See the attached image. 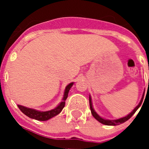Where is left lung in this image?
Segmentation results:
<instances>
[{"mask_svg": "<svg viewBox=\"0 0 149 149\" xmlns=\"http://www.w3.org/2000/svg\"><path fill=\"white\" fill-rule=\"evenodd\" d=\"M144 93H143V97H142L141 101H140V102L139 103V104H138L137 106L134 109V110H133L131 113H130V114H128V115L126 116L123 117V118L115 119V120H108V119H103V118H101L100 116H98V114H97V113L94 110V109H93V103H92V100H91V96L89 95V106H90V110H91V113H92V115L93 116V117H94L96 120H98V122H101V124H104V125H120V124L124 123V122H125L126 121L128 120V119H130V118H131L134 113H135V112L138 110V108H139V107L141 106L142 102H143V97H144Z\"/></svg>", "mask_w": 149, "mask_h": 149, "instance_id": "1", "label": "left lung"}]
</instances>
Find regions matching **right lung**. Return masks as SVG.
I'll use <instances>...</instances> for the list:
<instances>
[{"label": "right lung", "instance_id": "add662e5", "mask_svg": "<svg viewBox=\"0 0 149 149\" xmlns=\"http://www.w3.org/2000/svg\"><path fill=\"white\" fill-rule=\"evenodd\" d=\"M74 83H70V84L67 85L66 87H65V91H64V95H63V101H61L59 105L56 107H55L54 109H52L51 110H48V111H39V110H34V109L28 108V107H26L22 106V105H18V107L19 110L23 113L24 114H25L27 116L30 117L31 119H36V120L39 121H47L48 119L53 118L55 116L58 115L60 112L62 111V110L63 109V107H65V100H66L67 97H68V92L70 90L71 87L73 86Z\"/></svg>", "mask_w": 149, "mask_h": 149}]
</instances>
